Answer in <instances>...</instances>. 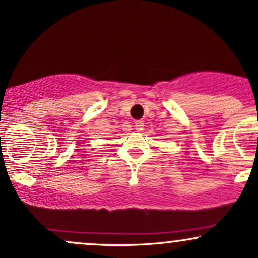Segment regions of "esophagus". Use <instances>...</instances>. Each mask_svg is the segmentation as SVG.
<instances>
[{"instance_id": "esophagus-1", "label": "esophagus", "mask_w": 258, "mask_h": 258, "mask_svg": "<svg viewBox=\"0 0 258 258\" xmlns=\"http://www.w3.org/2000/svg\"><path fill=\"white\" fill-rule=\"evenodd\" d=\"M143 126H144V122L142 120L135 121V128L137 130V131H141V130H143Z\"/></svg>"}]
</instances>
